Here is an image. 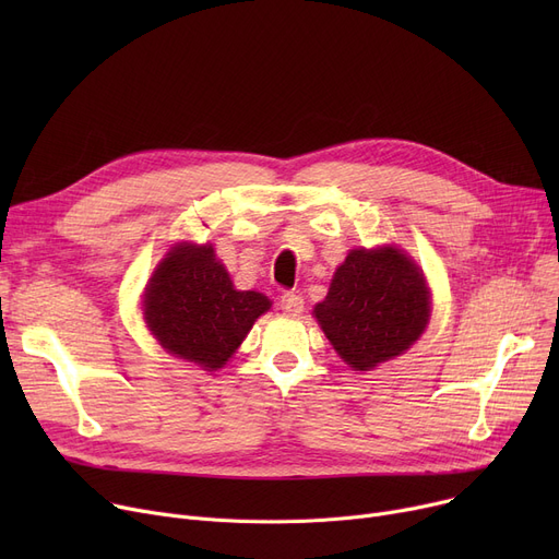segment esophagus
Instances as JSON below:
<instances>
[{
	"mask_svg": "<svg viewBox=\"0 0 559 559\" xmlns=\"http://www.w3.org/2000/svg\"><path fill=\"white\" fill-rule=\"evenodd\" d=\"M278 306L285 314L297 317L304 310V299H301V295H297V292H283L281 299H278Z\"/></svg>",
	"mask_w": 559,
	"mask_h": 559,
	"instance_id": "obj_1",
	"label": "esophagus"
}]
</instances>
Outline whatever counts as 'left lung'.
I'll return each mask as SVG.
<instances>
[{"mask_svg": "<svg viewBox=\"0 0 559 559\" xmlns=\"http://www.w3.org/2000/svg\"><path fill=\"white\" fill-rule=\"evenodd\" d=\"M312 314L350 369L371 371L421 337L430 289L419 264L394 245L354 249Z\"/></svg>", "mask_w": 559, "mask_h": 559, "instance_id": "left-lung-1", "label": "left lung"}]
</instances>
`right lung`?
I'll use <instances>...</instances> for the list:
<instances>
[{"instance_id": "obj_1", "label": "right lung", "mask_w": 559, "mask_h": 559, "mask_svg": "<svg viewBox=\"0 0 559 559\" xmlns=\"http://www.w3.org/2000/svg\"><path fill=\"white\" fill-rule=\"evenodd\" d=\"M272 301L253 289H235L211 245L179 242L144 287V321L167 354L222 369L253 321Z\"/></svg>"}]
</instances>
